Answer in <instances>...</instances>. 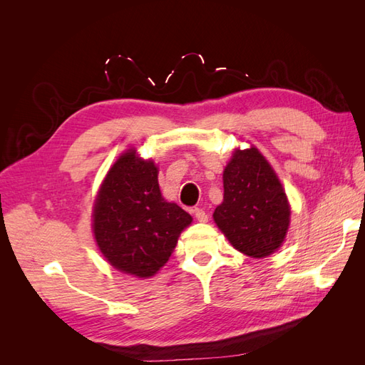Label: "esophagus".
<instances>
[{
  "label": "esophagus",
  "mask_w": 365,
  "mask_h": 365,
  "mask_svg": "<svg viewBox=\"0 0 365 365\" xmlns=\"http://www.w3.org/2000/svg\"><path fill=\"white\" fill-rule=\"evenodd\" d=\"M193 213H195V217L200 220V222H207L208 220V215L204 212L202 208H195Z\"/></svg>",
  "instance_id": "esophagus-1"
}]
</instances>
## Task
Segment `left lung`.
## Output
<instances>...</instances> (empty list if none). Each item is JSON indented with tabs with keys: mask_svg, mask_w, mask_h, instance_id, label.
<instances>
[{
	"mask_svg": "<svg viewBox=\"0 0 365 365\" xmlns=\"http://www.w3.org/2000/svg\"><path fill=\"white\" fill-rule=\"evenodd\" d=\"M291 207L277 175L257 148L235 150L224 170V201L213 219L245 256L268 257L283 244Z\"/></svg>",
	"mask_w": 365,
	"mask_h": 365,
	"instance_id": "1",
	"label": "left lung"
}]
</instances>
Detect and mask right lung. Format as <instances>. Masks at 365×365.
Listing matches in <instances>:
<instances>
[{"mask_svg":"<svg viewBox=\"0 0 365 365\" xmlns=\"http://www.w3.org/2000/svg\"><path fill=\"white\" fill-rule=\"evenodd\" d=\"M192 216L161 196L158 169L135 149L121 155L103 180L93 212L94 237L113 267L138 279L169 260Z\"/></svg>","mask_w":365,"mask_h":365,"instance_id":"right-lung-1","label":"right lung"}]
</instances>
